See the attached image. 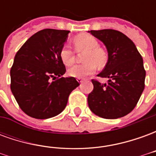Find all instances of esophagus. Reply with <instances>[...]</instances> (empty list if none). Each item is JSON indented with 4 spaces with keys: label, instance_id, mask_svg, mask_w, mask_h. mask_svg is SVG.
<instances>
[{
    "label": "esophagus",
    "instance_id": "1",
    "mask_svg": "<svg viewBox=\"0 0 156 156\" xmlns=\"http://www.w3.org/2000/svg\"><path fill=\"white\" fill-rule=\"evenodd\" d=\"M77 81H78V83H83V78H77Z\"/></svg>",
    "mask_w": 156,
    "mask_h": 156
}]
</instances>
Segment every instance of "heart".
Instances as JSON below:
<instances>
[{"instance_id": "b5f03b06", "label": "heart", "mask_w": 156, "mask_h": 156, "mask_svg": "<svg viewBox=\"0 0 156 156\" xmlns=\"http://www.w3.org/2000/svg\"><path fill=\"white\" fill-rule=\"evenodd\" d=\"M74 43L78 49L86 51L83 57V64H77L68 69V73L74 78H83L92 74L96 68V64L102 67L106 61L105 51L99 48L98 41L88 34H80L75 37ZM59 57L62 63L66 66H70L74 61V56L72 49L67 45H64L59 51Z\"/></svg>"}]
</instances>
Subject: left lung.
Returning a JSON list of instances; mask_svg holds the SVG:
<instances>
[{"mask_svg":"<svg viewBox=\"0 0 156 156\" xmlns=\"http://www.w3.org/2000/svg\"><path fill=\"white\" fill-rule=\"evenodd\" d=\"M104 42L108 62L98 75L108 78L107 83L92 79L93 91L88 103L93 113L104 119H118L129 114L144 88L143 58L135 45L124 33L114 29L88 31Z\"/></svg>","mask_w":156,"mask_h":156,"instance_id":"obj_1","label":"left lung"}]
</instances>
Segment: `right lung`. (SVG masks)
Segmentation results:
<instances>
[{
  "mask_svg": "<svg viewBox=\"0 0 156 156\" xmlns=\"http://www.w3.org/2000/svg\"><path fill=\"white\" fill-rule=\"evenodd\" d=\"M69 32L41 30L16 54L11 68V90L19 107L30 117L44 119L59 115L71 92L79 85L73 77H62L66 68L59 51Z\"/></svg>",
  "mask_w": 156,
  "mask_h": 156,
  "instance_id": "1",
  "label": "right lung"
}]
</instances>
